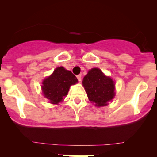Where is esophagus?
Returning a JSON list of instances; mask_svg holds the SVG:
<instances>
[{
	"label": "esophagus",
	"instance_id": "34e87169",
	"mask_svg": "<svg viewBox=\"0 0 157 157\" xmlns=\"http://www.w3.org/2000/svg\"><path fill=\"white\" fill-rule=\"evenodd\" d=\"M77 80H78L80 82L81 80H82V75H77Z\"/></svg>",
	"mask_w": 157,
	"mask_h": 157
}]
</instances>
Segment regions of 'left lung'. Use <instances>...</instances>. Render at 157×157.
<instances>
[{"label":"left lung","mask_w":157,"mask_h":157,"mask_svg":"<svg viewBox=\"0 0 157 157\" xmlns=\"http://www.w3.org/2000/svg\"><path fill=\"white\" fill-rule=\"evenodd\" d=\"M82 84L89 100L97 106L106 105L115 95L114 82L97 68L90 70L84 77Z\"/></svg>","instance_id":"left-lung-1"}]
</instances>
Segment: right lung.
<instances>
[{
    "mask_svg": "<svg viewBox=\"0 0 157 157\" xmlns=\"http://www.w3.org/2000/svg\"><path fill=\"white\" fill-rule=\"evenodd\" d=\"M77 82L75 75L60 66L56 68L51 76L44 80L43 93L51 103L58 104L67 95L70 86Z\"/></svg>",
    "mask_w": 157,
    "mask_h": 157,
    "instance_id": "add662e5",
    "label": "right lung"
}]
</instances>
